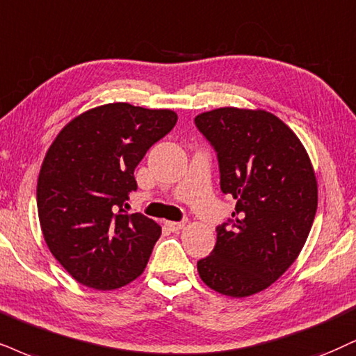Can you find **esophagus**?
<instances>
[{
  "mask_svg": "<svg viewBox=\"0 0 356 356\" xmlns=\"http://www.w3.org/2000/svg\"><path fill=\"white\" fill-rule=\"evenodd\" d=\"M165 226L168 227L170 231H173V232H178V231H181L183 227L186 226V222H185V221H181V222H175V221H165Z\"/></svg>",
  "mask_w": 356,
  "mask_h": 356,
  "instance_id": "obj_1",
  "label": "esophagus"
}]
</instances>
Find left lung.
Segmentation results:
<instances>
[{"label":"left lung","instance_id":"obj_1","mask_svg":"<svg viewBox=\"0 0 356 356\" xmlns=\"http://www.w3.org/2000/svg\"><path fill=\"white\" fill-rule=\"evenodd\" d=\"M218 153L221 191L236 200L198 274L222 296L249 297L299 256L317 213V178L304 145L266 111L221 107L195 118Z\"/></svg>","mask_w":356,"mask_h":356}]
</instances>
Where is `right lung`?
<instances>
[{
	"mask_svg": "<svg viewBox=\"0 0 356 356\" xmlns=\"http://www.w3.org/2000/svg\"><path fill=\"white\" fill-rule=\"evenodd\" d=\"M168 108L105 104L72 118L44 156L38 214L44 241L77 282L112 291L147 267L161 227L125 211L134 171L177 124Z\"/></svg>",
	"mask_w": 356,
	"mask_h": 356,
	"instance_id": "right-lung-1",
	"label": "right lung"
}]
</instances>
